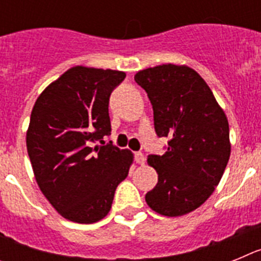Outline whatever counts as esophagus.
Here are the masks:
<instances>
[{
    "mask_svg": "<svg viewBox=\"0 0 261 261\" xmlns=\"http://www.w3.org/2000/svg\"><path fill=\"white\" fill-rule=\"evenodd\" d=\"M135 159H136V162H137L138 165H144L145 161H146V158H145L144 154L140 153V151L135 153Z\"/></svg>",
    "mask_w": 261,
    "mask_h": 261,
    "instance_id": "esophagus-1",
    "label": "esophagus"
}]
</instances>
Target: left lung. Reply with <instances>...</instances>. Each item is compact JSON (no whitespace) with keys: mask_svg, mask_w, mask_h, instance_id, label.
Listing matches in <instances>:
<instances>
[{"mask_svg":"<svg viewBox=\"0 0 261 261\" xmlns=\"http://www.w3.org/2000/svg\"><path fill=\"white\" fill-rule=\"evenodd\" d=\"M135 81L153 106L158 137H168L163 155L147 156L158 183L145 196L156 213L177 217L204 204L229 162V123L201 75L186 65L140 70Z\"/></svg>","mask_w":261,"mask_h":261,"instance_id":"obj_1","label":"left lung"}]
</instances>
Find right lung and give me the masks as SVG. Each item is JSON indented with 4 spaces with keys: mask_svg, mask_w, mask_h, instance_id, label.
Listing matches in <instances>:
<instances>
[{
    "mask_svg": "<svg viewBox=\"0 0 261 261\" xmlns=\"http://www.w3.org/2000/svg\"><path fill=\"white\" fill-rule=\"evenodd\" d=\"M124 78V71L74 66L32 108L26 144L35 179L53 208L73 222L105 218L133 162L132 151L103 141L111 135V93ZM96 141L103 145L93 148Z\"/></svg>",
    "mask_w": 261,
    "mask_h": 261,
    "instance_id": "1",
    "label": "right lung"
}]
</instances>
